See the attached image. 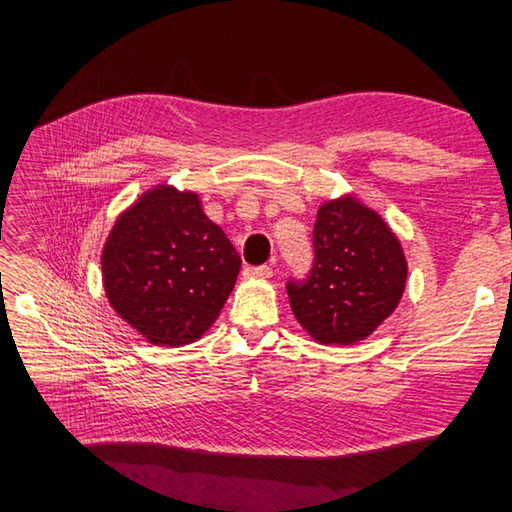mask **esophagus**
<instances>
[{
  "label": "esophagus",
  "mask_w": 512,
  "mask_h": 512,
  "mask_svg": "<svg viewBox=\"0 0 512 512\" xmlns=\"http://www.w3.org/2000/svg\"><path fill=\"white\" fill-rule=\"evenodd\" d=\"M244 277L268 279V277H273V268H270V266H246L244 268Z\"/></svg>",
  "instance_id": "obj_1"
}]
</instances>
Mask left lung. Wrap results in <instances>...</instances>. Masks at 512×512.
I'll return each mask as SVG.
<instances>
[{
  "instance_id": "left-lung-1",
  "label": "left lung",
  "mask_w": 512,
  "mask_h": 512,
  "mask_svg": "<svg viewBox=\"0 0 512 512\" xmlns=\"http://www.w3.org/2000/svg\"><path fill=\"white\" fill-rule=\"evenodd\" d=\"M306 279H288L297 321L319 343L363 341L396 310L407 281L398 237L354 198L325 202L312 231Z\"/></svg>"
}]
</instances>
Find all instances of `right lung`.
Listing matches in <instances>:
<instances>
[{
  "instance_id": "add662e5",
  "label": "right lung",
  "mask_w": 512,
  "mask_h": 512,
  "mask_svg": "<svg viewBox=\"0 0 512 512\" xmlns=\"http://www.w3.org/2000/svg\"><path fill=\"white\" fill-rule=\"evenodd\" d=\"M107 299L156 345H187L211 328L242 266L195 193L147 191L118 217L103 257Z\"/></svg>"
}]
</instances>
